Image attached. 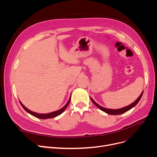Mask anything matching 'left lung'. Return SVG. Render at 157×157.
Listing matches in <instances>:
<instances>
[{
  "label": "left lung",
  "instance_id": "1",
  "mask_svg": "<svg viewBox=\"0 0 157 157\" xmlns=\"http://www.w3.org/2000/svg\"><path fill=\"white\" fill-rule=\"evenodd\" d=\"M143 94V92L141 93V94L140 95V96L137 98V100L135 101L133 103H132L131 104H130L128 106H126L125 107V108H121V109H108V108H103V107L101 106L100 105H98V104H97L92 98H90V99H91V101L93 102V103L97 107V108H99L101 110H102V111L108 113L109 114H112V115H118V114H123L124 113L127 111H128V110H130V109H132V108H134V107L139 102V101H140V99H141V98L142 97Z\"/></svg>",
  "mask_w": 157,
  "mask_h": 157
}]
</instances>
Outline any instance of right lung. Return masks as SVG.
Returning a JSON list of instances; mask_svg holds the SVG:
<instances>
[{"label": "right lung", "instance_id": "1", "mask_svg": "<svg viewBox=\"0 0 157 157\" xmlns=\"http://www.w3.org/2000/svg\"><path fill=\"white\" fill-rule=\"evenodd\" d=\"M71 101V97L69 98V99L67 102V103L62 108H61L60 109L58 110V111H54V112H52V113H48V114H40V113H35V112H33L30 110H29V109H27L26 107H25L21 102H20V104L21 105V106L23 107V108L27 112H28L29 114H32V116H34L36 118H40V119H48V118H55L57 116H59V115H60V114H62L65 110V109L67 108V107L68 106L69 102Z\"/></svg>", "mask_w": 157, "mask_h": 157}]
</instances>
